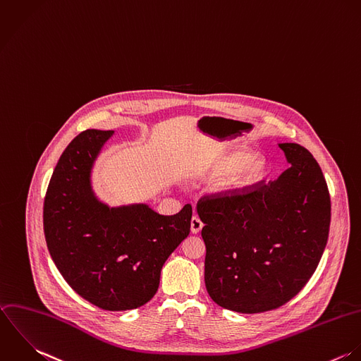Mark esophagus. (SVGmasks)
Listing matches in <instances>:
<instances>
[{
  "label": "esophagus",
  "mask_w": 361,
  "mask_h": 361,
  "mask_svg": "<svg viewBox=\"0 0 361 361\" xmlns=\"http://www.w3.org/2000/svg\"><path fill=\"white\" fill-rule=\"evenodd\" d=\"M202 228H203V223H202V220H200L199 217L193 216V217H192V220H190V231H192L193 234H197V233H200V231H202Z\"/></svg>",
  "instance_id": "1"
}]
</instances>
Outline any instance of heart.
Here are the masks:
<instances>
[{"label": "heart", "mask_w": 361, "mask_h": 361, "mask_svg": "<svg viewBox=\"0 0 361 361\" xmlns=\"http://www.w3.org/2000/svg\"><path fill=\"white\" fill-rule=\"evenodd\" d=\"M236 173L224 183L226 189L240 192L259 183L267 173V162L263 157H255L247 149H240L226 154L216 159L207 169L212 178H221L230 173Z\"/></svg>", "instance_id": "heart-1"}]
</instances>
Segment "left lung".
<instances>
[{"label":"left lung","instance_id":"obj_1","mask_svg":"<svg viewBox=\"0 0 361 361\" xmlns=\"http://www.w3.org/2000/svg\"><path fill=\"white\" fill-rule=\"evenodd\" d=\"M279 147L290 168L277 180L197 202L206 288L226 310L257 314L284 305L308 283L326 246L331 196L324 173L302 145Z\"/></svg>","mask_w":361,"mask_h":361}]
</instances>
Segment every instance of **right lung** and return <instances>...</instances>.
I'll return each mask as SVG.
<instances>
[{
  "mask_svg": "<svg viewBox=\"0 0 361 361\" xmlns=\"http://www.w3.org/2000/svg\"><path fill=\"white\" fill-rule=\"evenodd\" d=\"M114 130H85L61 154L47 186L43 228L50 256L84 300L106 311L144 305L161 269L190 233L192 206L161 216L145 204L109 209L90 183L92 164Z\"/></svg>",
  "mask_w": 361,
  "mask_h": 361,
  "instance_id": "add662e5",
  "label": "right lung"
}]
</instances>
